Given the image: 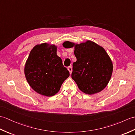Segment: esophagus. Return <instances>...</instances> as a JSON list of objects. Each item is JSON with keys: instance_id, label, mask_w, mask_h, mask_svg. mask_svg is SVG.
Wrapping results in <instances>:
<instances>
[{"instance_id": "esophagus-1", "label": "esophagus", "mask_w": 135, "mask_h": 135, "mask_svg": "<svg viewBox=\"0 0 135 135\" xmlns=\"http://www.w3.org/2000/svg\"><path fill=\"white\" fill-rule=\"evenodd\" d=\"M68 70L69 71V72H70V74H71L72 71H73V68H72L71 66L68 67Z\"/></svg>"}]
</instances>
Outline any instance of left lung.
<instances>
[{"label": "left lung", "mask_w": 135, "mask_h": 135, "mask_svg": "<svg viewBox=\"0 0 135 135\" xmlns=\"http://www.w3.org/2000/svg\"><path fill=\"white\" fill-rule=\"evenodd\" d=\"M65 48L74 47L76 61L73 64L71 77L78 88L86 94L101 92L110 80L113 65L105 49L91 41L75 44L65 41Z\"/></svg>", "instance_id": "left-lung-1"}]
</instances>
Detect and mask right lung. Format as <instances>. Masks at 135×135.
<instances>
[{
  "mask_svg": "<svg viewBox=\"0 0 135 135\" xmlns=\"http://www.w3.org/2000/svg\"><path fill=\"white\" fill-rule=\"evenodd\" d=\"M24 73L30 86L39 94L52 97L57 94L70 73L57 55V46L37 44L31 50Z\"/></svg>",
  "mask_w": 135,
  "mask_h": 135,
  "instance_id": "1",
  "label": "right lung"
}]
</instances>
